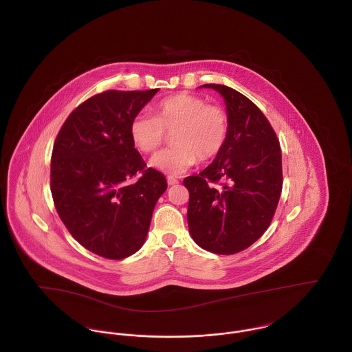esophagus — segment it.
Listing matches in <instances>:
<instances>
[{
	"label": "esophagus",
	"mask_w": 352,
	"mask_h": 352,
	"mask_svg": "<svg viewBox=\"0 0 352 352\" xmlns=\"http://www.w3.org/2000/svg\"><path fill=\"white\" fill-rule=\"evenodd\" d=\"M166 182H168L169 186H175V184L179 183V180H177L176 177H173V176H168V177H166Z\"/></svg>",
	"instance_id": "obj_1"
}]
</instances>
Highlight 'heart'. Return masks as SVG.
<instances>
[{
	"mask_svg": "<svg viewBox=\"0 0 352 352\" xmlns=\"http://www.w3.org/2000/svg\"><path fill=\"white\" fill-rule=\"evenodd\" d=\"M229 115L217 104H207L203 98L180 92L154 105V116L140 113L130 124L134 145L151 154L172 133V146L157 153L151 165L169 176L188 170L197 161H208L223 149L229 137Z\"/></svg>",
	"mask_w": 352,
	"mask_h": 352,
	"instance_id": "obj_1",
	"label": "heart"
}]
</instances>
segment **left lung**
<instances>
[{
    "instance_id": "left-lung-1",
    "label": "left lung",
    "mask_w": 352,
    "mask_h": 352,
    "mask_svg": "<svg viewBox=\"0 0 352 352\" xmlns=\"http://www.w3.org/2000/svg\"><path fill=\"white\" fill-rule=\"evenodd\" d=\"M226 101L229 137L217 158L183 180L190 192L188 228L206 251L234 254L268 229L282 192V151L276 134L247 96L233 88L204 84Z\"/></svg>"
}]
</instances>
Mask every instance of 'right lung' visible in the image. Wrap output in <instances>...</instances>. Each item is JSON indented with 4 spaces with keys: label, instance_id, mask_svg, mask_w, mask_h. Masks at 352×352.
I'll return each instance as SVG.
<instances>
[{
    "label": "right lung",
    "instance_id": "1",
    "mask_svg": "<svg viewBox=\"0 0 352 352\" xmlns=\"http://www.w3.org/2000/svg\"><path fill=\"white\" fill-rule=\"evenodd\" d=\"M157 91L92 96L73 109L54 142L56 212L84 248L109 260L142 247L154 206L168 187L164 173L146 168L130 135L131 120Z\"/></svg>",
    "mask_w": 352,
    "mask_h": 352
}]
</instances>
